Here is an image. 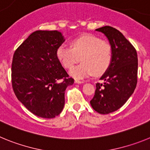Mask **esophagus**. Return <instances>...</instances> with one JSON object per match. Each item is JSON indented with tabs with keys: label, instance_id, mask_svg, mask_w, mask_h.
<instances>
[{
	"label": "esophagus",
	"instance_id": "esophagus-1",
	"mask_svg": "<svg viewBox=\"0 0 150 150\" xmlns=\"http://www.w3.org/2000/svg\"><path fill=\"white\" fill-rule=\"evenodd\" d=\"M75 83H78V84H79V83H83V80H78V79H75Z\"/></svg>",
	"mask_w": 150,
	"mask_h": 150
}]
</instances>
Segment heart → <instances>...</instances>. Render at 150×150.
Masks as SVG:
<instances>
[{"label":"heart","mask_w":150,"mask_h":150,"mask_svg":"<svg viewBox=\"0 0 150 150\" xmlns=\"http://www.w3.org/2000/svg\"><path fill=\"white\" fill-rule=\"evenodd\" d=\"M56 56L62 65L70 69L79 59L82 63L73 67L71 76L83 79L94 74L100 76L112 62V47L108 43L91 34H85L73 40L71 47L62 44L57 48Z\"/></svg>","instance_id":"obj_1"}]
</instances>
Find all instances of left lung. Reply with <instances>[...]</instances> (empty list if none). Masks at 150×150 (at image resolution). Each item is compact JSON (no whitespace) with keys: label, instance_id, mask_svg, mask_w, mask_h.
I'll return each instance as SVG.
<instances>
[{"label":"left lung","instance_id":"left-lung-1","mask_svg":"<svg viewBox=\"0 0 150 150\" xmlns=\"http://www.w3.org/2000/svg\"><path fill=\"white\" fill-rule=\"evenodd\" d=\"M109 40L112 59L109 68L96 84L91 107L100 114H108L122 107L133 94L137 83V51L120 30L110 26L96 29Z\"/></svg>","mask_w":150,"mask_h":150}]
</instances>
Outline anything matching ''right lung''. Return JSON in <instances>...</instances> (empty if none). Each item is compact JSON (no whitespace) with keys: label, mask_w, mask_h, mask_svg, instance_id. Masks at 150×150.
<instances>
[{"label":"right lung","mask_w":150,"mask_h":150,"mask_svg":"<svg viewBox=\"0 0 150 150\" xmlns=\"http://www.w3.org/2000/svg\"><path fill=\"white\" fill-rule=\"evenodd\" d=\"M64 39L58 30H36L13 54L12 86L18 100L33 114L52 119L64 106V91L73 78L57 59Z\"/></svg>","instance_id":"1"}]
</instances>
